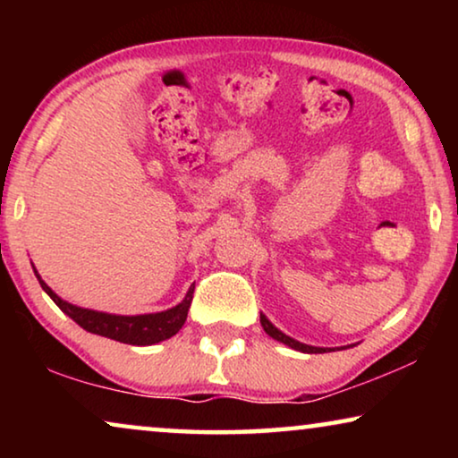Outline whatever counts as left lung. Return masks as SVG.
I'll list each match as a JSON object with an SVG mask.
<instances>
[{
    "label": "left lung",
    "mask_w": 458,
    "mask_h": 458,
    "mask_svg": "<svg viewBox=\"0 0 458 458\" xmlns=\"http://www.w3.org/2000/svg\"><path fill=\"white\" fill-rule=\"evenodd\" d=\"M260 325H262V329H265L267 334L273 337V340H277V342H281V344H285V346H290V348H293V350H300V352H306V354L331 352L329 348H317V346H309V344H302V342L293 340V337H290V335H285L284 331H279L277 327H275V325H273L271 321H268V318H267L265 315H260ZM342 348H346V346H342ZM348 348H350V346H348Z\"/></svg>",
    "instance_id": "left-lung-1"
}]
</instances>
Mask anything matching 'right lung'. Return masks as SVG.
<instances>
[{
	"label": "right lung",
	"mask_w": 458,
	"mask_h": 458,
	"mask_svg": "<svg viewBox=\"0 0 458 458\" xmlns=\"http://www.w3.org/2000/svg\"><path fill=\"white\" fill-rule=\"evenodd\" d=\"M35 275L37 279H39L43 292H46L47 296L58 304V309L62 312H66V315L71 317L74 323L81 325L85 331L110 337V340H116L123 344H131V346H152V344H158L162 340L173 337L181 327H183L187 310H190V304L193 298V285H191L190 292L185 293L183 302H179L177 306H173V309L168 310L152 312V315H135V317L108 315V312L81 309V306L66 302V300H62L58 293L52 292V287L39 277V273L35 271Z\"/></svg>",
	"instance_id": "obj_1"
}]
</instances>
